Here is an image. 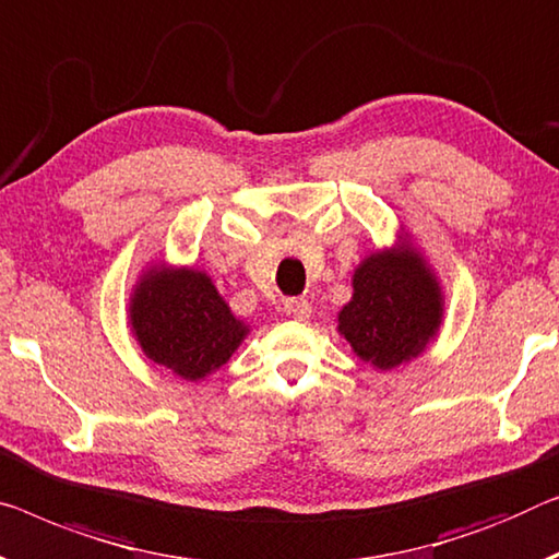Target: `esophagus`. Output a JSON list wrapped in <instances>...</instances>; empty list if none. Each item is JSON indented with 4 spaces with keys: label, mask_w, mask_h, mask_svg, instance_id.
<instances>
[{
    "label": "esophagus",
    "mask_w": 559,
    "mask_h": 559,
    "mask_svg": "<svg viewBox=\"0 0 559 559\" xmlns=\"http://www.w3.org/2000/svg\"><path fill=\"white\" fill-rule=\"evenodd\" d=\"M283 308H286V316H290V319H296V321L311 319V304H308L306 298H288Z\"/></svg>",
    "instance_id": "esophagus-1"
}]
</instances>
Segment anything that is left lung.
I'll return each instance as SVG.
<instances>
[{
  "instance_id": "1",
  "label": "left lung",
  "mask_w": 559,
  "mask_h": 559,
  "mask_svg": "<svg viewBox=\"0 0 559 559\" xmlns=\"http://www.w3.org/2000/svg\"><path fill=\"white\" fill-rule=\"evenodd\" d=\"M444 296L421 253L409 246L371 253L354 271V296L338 311V333L381 371L419 356L437 336Z\"/></svg>"
}]
</instances>
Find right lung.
Returning <instances> with one entry per match:
<instances>
[{"mask_svg":"<svg viewBox=\"0 0 559 559\" xmlns=\"http://www.w3.org/2000/svg\"><path fill=\"white\" fill-rule=\"evenodd\" d=\"M130 329L150 361L186 381L218 371L248 336L205 271L163 265L132 288Z\"/></svg>","mask_w":559,"mask_h":559,"instance_id":"right-lung-1","label":"right lung"}]
</instances>
